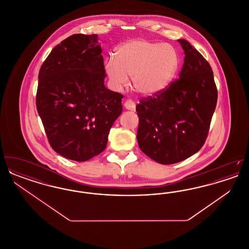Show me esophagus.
Listing matches in <instances>:
<instances>
[{"label": "esophagus", "mask_w": 249, "mask_h": 249, "mask_svg": "<svg viewBox=\"0 0 249 249\" xmlns=\"http://www.w3.org/2000/svg\"><path fill=\"white\" fill-rule=\"evenodd\" d=\"M124 107H125L126 109L130 110V111H134V110H135V104H134L132 101H130V100H127V101L124 103Z\"/></svg>", "instance_id": "34e87169"}]
</instances>
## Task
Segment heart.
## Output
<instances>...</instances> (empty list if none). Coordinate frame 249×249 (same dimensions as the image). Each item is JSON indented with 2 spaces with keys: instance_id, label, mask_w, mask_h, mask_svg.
<instances>
[{
  "instance_id": "b5f03b06",
  "label": "heart",
  "mask_w": 249,
  "mask_h": 249,
  "mask_svg": "<svg viewBox=\"0 0 249 249\" xmlns=\"http://www.w3.org/2000/svg\"><path fill=\"white\" fill-rule=\"evenodd\" d=\"M179 67V56L170 45L132 40L119 46L114 58L105 63L107 75L117 89L128 84L132 77L135 90L150 96L163 91L174 80Z\"/></svg>"
}]
</instances>
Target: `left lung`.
<instances>
[{"instance_id": "left-lung-1", "label": "left lung", "mask_w": 249, "mask_h": 249, "mask_svg": "<svg viewBox=\"0 0 249 249\" xmlns=\"http://www.w3.org/2000/svg\"><path fill=\"white\" fill-rule=\"evenodd\" d=\"M179 78L136 106L140 149L160 164H174L197 153L206 140L217 101L212 68L184 39Z\"/></svg>"}]
</instances>
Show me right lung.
I'll list each match as a JSON object with an SVG mask.
<instances>
[{"mask_svg":"<svg viewBox=\"0 0 249 249\" xmlns=\"http://www.w3.org/2000/svg\"><path fill=\"white\" fill-rule=\"evenodd\" d=\"M97 35H73L52 49L38 75L36 107L51 147L75 161L103 152L123 95L105 86Z\"/></svg>","mask_w":249,"mask_h":249,"instance_id":"obj_1","label":"right lung"}]
</instances>
